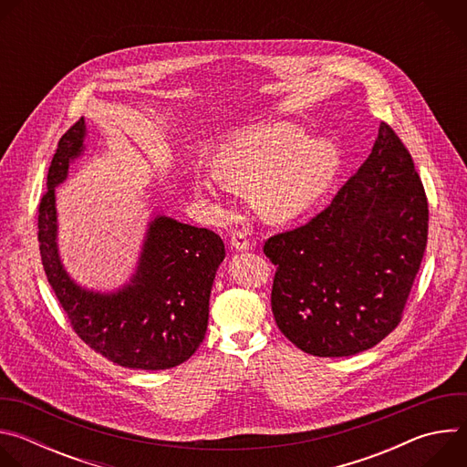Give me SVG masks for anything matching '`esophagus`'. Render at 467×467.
Wrapping results in <instances>:
<instances>
[{
  "label": "esophagus",
  "mask_w": 467,
  "mask_h": 467,
  "mask_svg": "<svg viewBox=\"0 0 467 467\" xmlns=\"http://www.w3.org/2000/svg\"><path fill=\"white\" fill-rule=\"evenodd\" d=\"M231 245L236 251H247L249 249V236L245 231H233L231 233Z\"/></svg>",
  "instance_id": "34e87169"
}]
</instances>
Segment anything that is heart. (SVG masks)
<instances>
[{"mask_svg": "<svg viewBox=\"0 0 467 467\" xmlns=\"http://www.w3.org/2000/svg\"><path fill=\"white\" fill-rule=\"evenodd\" d=\"M211 166L213 171L193 177L197 193L218 197L223 184L253 186L258 211L281 222L308 209L328 188L340 166V151L327 139L306 140L297 125L272 123L227 139Z\"/></svg>", "mask_w": 467, "mask_h": 467, "instance_id": "1", "label": "heart"}]
</instances>
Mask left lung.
<instances>
[{
    "instance_id": "left-lung-1",
    "label": "left lung",
    "mask_w": 467,
    "mask_h": 467,
    "mask_svg": "<svg viewBox=\"0 0 467 467\" xmlns=\"http://www.w3.org/2000/svg\"><path fill=\"white\" fill-rule=\"evenodd\" d=\"M429 205L414 161L388 123L332 203L265 240L277 265L272 310L283 335L314 357H351L399 325L420 272Z\"/></svg>"
}]
</instances>
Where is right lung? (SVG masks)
<instances>
[{"label":"right lung","instance_id":"obj_1","mask_svg":"<svg viewBox=\"0 0 467 467\" xmlns=\"http://www.w3.org/2000/svg\"><path fill=\"white\" fill-rule=\"evenodd\" d=\"M85 137L81 118L58 140L38 207V244L47 283L78 337L107 360L148 371L175 368L205 338L211 290L225 245L209 229L157 214L127 285L109 294L79 286L58 256L55 188L68 177L70 162L83 155Z\"/></svg>","mask_w":467,"mask_h":467}]
</instances>
